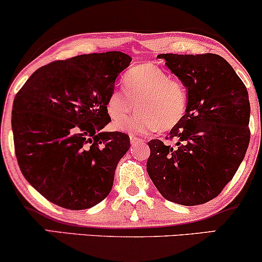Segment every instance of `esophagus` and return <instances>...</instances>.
<instances>
[{"label": "esophagus", "mask_w": 262, "mask_h": 262, "mask_svg": "<svg viewBox=\"0 0 262 262\" xmlns=\"http://www.w3.org/2000/svg\"><path fill=\"white\" fill-rule=\"evenodd\" d=\"M144 140L137 137H130V144L132 145H137V144H143Z\"/></svg>", "instance_id": "esophagus-1"}]
</instances>
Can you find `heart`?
<instances>
[{
	"instance_id": "heart-1",
	"label": "heart",
	"mask_w": 262,
	"mask_h": 262,
	"mask_svg": "<svg viewBox=\"0 0 262 262\" xmlns=\"http://www.w3.org/2000/svg\"><path fill=\"white\" fill-rule=\"evenodd\" d=\"M124 90L117 89L107 101L113 121L124 119L137 102L138 113L114 128L132 135L170 130L182 121L188 107V90L181 81L171 80L166 71L152 64H140L124 75Z\"/></svg>"
}]
</instances>
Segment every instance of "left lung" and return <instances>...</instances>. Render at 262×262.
<instances>
[{
    "label": "left lung",
    "mask_w": 262,
    "mask_h": 262,
    "mask_svg": "<svg viewBox=\"0 0 262 262\" xmlns=\"http://www.w3.org/2000/svg\"><path fill=\"white\" fill-rule=\"evenodd\" d=\"M188 90L185 117L170 132L175 146L149 141L146 171L170 202L197 206L217 197L235 175L250 141L248 90L217 54H160Z\"/></svg>",
    "instance_id": "8db88e82"
}]
</instances>
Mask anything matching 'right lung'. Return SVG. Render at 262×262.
I'll use <instances>...</instances> for the list:
<instances>
[{"instance_id":"1","label":"right lung","mask_w":262,"mask_h":262,"mask_svg":"<svg viewBox=\"0 0 262 262\" xmlns=\"http://www.w3.org/2000/svg\"><path fill=\"white\" fill-rule=\"evenodd\" d=\"M130 61L122 52L54 61L33 73L14 97L12 132L19 169L56 206L87 209L110 194L130 140L102 129L111 122L108 97Z\"/></svg>"}]
</instances>
